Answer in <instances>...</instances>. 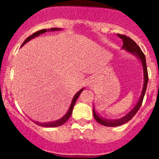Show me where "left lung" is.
<instances>
[{
  "label": "left lung",
  "instance_id": "left-lung-1",
  "mask_svg": "<svg viewBox=\"0 0 159 159\" xmlns=\"http://www.w3.org/2000/svg\"><path fill=\"white\" fill-rule=\"evenodd\" d=\"M117 36H119L120 39L123 40V44L122 49H124L128 52L131 53L132 55H134V57H137L139 60L141 61L142 65H143V80H144V82H143V90H142V93L140 95V98L139 99V101L137 102L136 105L134 106V107L130 110V111H129L127 115H125L124 116H123L120 119H104L103 117L100 116L99 114H97L95 112V107H93V116L97 122L100 124L103 125V126H106V127H117V126H120V125L125 124L127 123V122H129L132 118L134 117V115L137 113V111H139V109L140 108L142 105V102H143V98H144V95H145L146 90H147V83H148V73H147V63H146V57L145 55L143 54V52H142L141 48L139 47L137 43L134 41V40L130 39V37H127V36H124V35L121 34H117Z\"/></svg>",
  "mask_w": 159,
  "mask_h": 159
}]
</instances>
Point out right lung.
<instances>
[{
  "label": "right lung",
  "mask_w": 159,
  "mask_h": 159,
  "mask_svg": "<svg viewBox=\"0 0 159 159\" xmlns=\"http://www.w3.org/2000/svg\"><path fill=\"white\" fill-rule=\"evenodd\" d=\"M60 30H61V29H59V28H52V29H41V30L40 31H37L36 32H35V33H33L32 35H31L30 36H29V37H28L27 39L24 41V43H22L21 47L24 45V44H25V43H27V42H29V40H31L32 39H34L35 37L40 36V34H43V33H44V32H49V31L53 32V31H60ZM83 91H84V88L80 90V91H79L75 95H74L72 100H71V105H70L69 107V109H68L67 113H66L62 118H60V119H58V120H56V121H53V122H49V123H39V122H36V121H35L34 123H36V124L39 125V126H41V127H59V126H61V125H63L64 123H65L68 120V119L71 117V113H72L73 107H74V105H75V102H76L77 99H78V97L80 96V93L83 92Z\"/></svg>",
  "instance_id": "1"
}]
</instances>
